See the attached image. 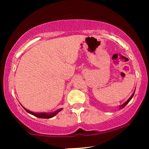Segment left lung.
Wrapping results in <instances>:
<instances>
[{"mask_svg": "<svg viewBox=\"0 0 149 149\" xmlns=\"http://www.w3.org/2000/svg\"><path fill=\"white\" fill-rule=\"evenodd\" d=\"M134 93H135V91H134V92L133 93H132V95H131V97H130V98H129V99H128V100H127V101H126L125 103H123V104H121V105H120V106H119V110H121V109H123V108H124V107H125V106H126V105H127L128 103H129V102H130V100H131L132 99V97H133V96H134Z\"/></svg>", "mask_w": 149, "mask_h": 149, "instance_id": "left-lung-1", "label": "left lung"}]
</instances>
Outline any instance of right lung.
Instances as JSON below:
<instances>
[{
    "mask_svg": "<svg viewBox=\"0 0 149 149\" xmlns=\"http://www.w3.org/2000/svg\"><path fill=\"white\" fill-rule=\"evenodd\" d=\"M22 107L24 108V110H25V111L27 112V113L31 114V115L35 116V117H36L42 118V119H50V118L54 117V116H56L57 114L59 113V112L61 111L63 109L62 108H61V109H59L58 110H56V111L52 112V113H34V112L30 111L29 110H27L25 107H24L23 106H22Z\"/></svg>",
    "mask_w": 149,
    "mask_h": 149,
    "instance_id": "1",
    "label": "right lung"
}]
</instances>
